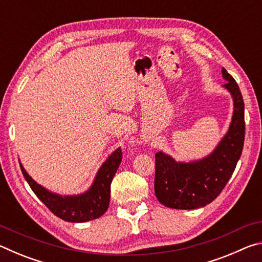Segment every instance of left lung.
<instances>
[{
	"label": "left lung",
	"instance_id": "8db88e82",
	"mask_svg": "<svg viewBox=\"0 0 262 262\" xmlns=\"http://www.w3.org/2000/svg\"><path fill=\"white\" fill-rule=\"evenodd\" d=\"M222 76L224 88L233 99V114L229 130L207 157L193 162H177L159 151L155 155V194L158 201L173 209H196L219 196L231 178L241 158L245 139L244 100L238 84L227 70Z\"/></svg>",
	"mask_w": 262,
	"mask_h": 262
}]
</instances>
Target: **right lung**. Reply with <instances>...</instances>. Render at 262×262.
Returning <instances> with one entry per match:
<instances>
[{
    "label": "right lung",
    "mask_w": 262,
    "mask_h": 262,
    "mask_svg": "<svg viewBox=\"0 0 262 262\" xmlns=\"http://www.w3.org/2000/svg\"><path fill=\"white\" fill-rule=\"evenodd\" d=\"M122 161V151L118 148L110 155L97 172L96 178L91 187L78 195H59L37 184L29 176L25 168L19 163L21 173L28 181L31 189L37 195L43 205L53 214L61 220L72 222V223H83L91 220H96L105 214L110 205L111 183Z\"/></svg>",
    "instance_id": "add662e5"
}]
</instances>
